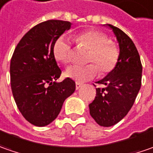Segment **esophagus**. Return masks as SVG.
I'll return each mask as SVG.
<instances>
[{
  "label": "esophagus",
  "instance_id": "obj_1",
  "mask_svg": "<svg viewBox=\"0 0 153 153\" xmlns=\"http://www.w3.org/2000/svg\"><path fill=\"white\" fill-rule=\"evenodd\" d=\"M76 85V90H79V89L83 85V84H81V83H79V82H76V85Z\"/></svg>",
  "mask_w": 153,
  "mask_h": 153
}]
</instances>
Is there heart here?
Masks as SVG:
<instances>
[{"mask_svg":"<svg viewBox=\"0 0 153 153\" xmlns=\"http://www.w3.org/2000/svg\"><path fill=\"white\" fill-rule=\"evenodd\" d=\"M78 45L89 50L87 62H94L85 66L68 67L65 74L67 77L79 82L91 79L97 74L98 68L102 74H108L116 68L119 61L120 50L114 42L109 40L107 34L97 29H87L75 36ZM55 58L67 64L71 62V43L66 37L61 36L53 45Z\"/></svg>","mask_w":153,"mask_h":153,"instance_id":"obj_1","label":"heart"}]
</instances>
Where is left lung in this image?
<instances>
[{"label": "left lung", "instance_id": "left-lung-1", "mask_svg": "<svg viewBox=\"0 0 153 153\" xmlns=\"http://www.w3.org/2000/svg\"><path fill=\"white\" fill-rule=\"evenodd\" d=\"M107 25L113 29L119 42V61L113 71L97 82L106 87L96 89L95 100L89 105L91 116L103 127L119 123L129 113L140 89L142 73L134 42L120 29Z\"/></svg>", "mask_w": 153, "mask_h": 153}]
</instances>
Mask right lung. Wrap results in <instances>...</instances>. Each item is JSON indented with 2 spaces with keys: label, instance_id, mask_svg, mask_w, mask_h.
Instances as JSON below:
<instances>
[{
  "label": "right lung",
  "instance_id": "obj_1",
  "mask_svg": "<svg viewBox=\"0 0 153 153\" xmlns=\"http://www.w3.org/2000/svg\"><path fill=\"white\" fill-rule=\"evenodd\" d=\"M71 23L47 20L29 30L17 45L11 59V88L17 107L30 124L45 126L60 113L75 82L66 78L56 82L62 71L53 54L56 40Z\"/></svg>",
  "mask_w": 153,
  "mask_h": 153
}]
</instances>
